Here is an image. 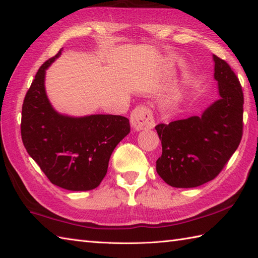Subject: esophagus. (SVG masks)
I'll return each mask as SVG.
<instances>
[{"label":"esophagus","instance_id":"esophagus-1","mask_svg":"<svg viewBox=\"0 0 258 258\" xmlns=\"http://www.w3.org/2000/svg\"><path fill=\"white\" fill-rule=\"evenodd\" d=\"M131 123L136 131L153 128L155 126V119L152 109L146 105L135 107L131 113Z\"/></svg>","mask_w":258,"mask_h":258}]
</instances>
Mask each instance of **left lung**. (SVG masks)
Returning a JSON list of instances; mask_svg holds the SVG:
<instances>
[{
    "mask_svg": "<svg viewBox=\"0 0 258 258\" xmlns=\"http://www.w3.org/2000/svg\"><path fill=\"white\" fill-rule=\"evenodd\" d=\"M213 57L220 100L202 116L155 126L162 142V155L156 161V171L173 187H196L215 178L242 140V86L226 61L216 55Z\"/></svg>",
    "mask_w": 258,
    "mask_h": 258,
    "instance_id": "8db88e82",
    "label": "left lung"
}]
</instances>
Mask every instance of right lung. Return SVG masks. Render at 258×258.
<instances>
[{
	"instance_id": "1",
	"label": "right lung",
	"mask_w": 258,
	"mask_h": 258,
	"mask_svg": "<svg viewBox=\"0 0 258 258\" xmlns=\"http://www.w3.org/2000/svg\"><path fill=\"white\" fill-rule=\"evenodd\" d=\"M61 51L38 69L26 92L22 141L52 184L69 190H90L106 175L114 149L130 133V122L120 115L69 117L54 111L47 100L44 78L45 70Z\"/></svg>"
}]
</instances>
